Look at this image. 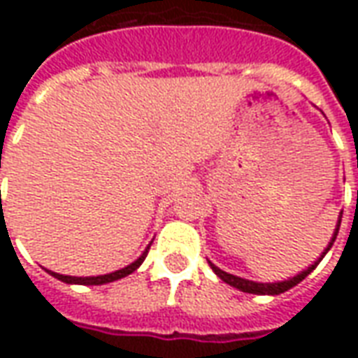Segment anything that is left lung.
Here are the masks:
<instances>
[{
	"label": "left lung",
	"mask_w": 358,
	"mask_h": 358,
	"mask_svg": "<svg viewBox=\"0 0 358 358\" xmlns=\"http://www.w3.org/2000/svg\"><path fill=\"white\" fill-rule=\"evenodd\" d=\"M343 215V213H341ZM341 215H339V220H338V226H336V232H334V236H331V241L328 243V248L324 249V253L320 255V259L316 261L315 264H310L307 270H303V272H299L297 276L289 278V280H284V282H272V284H261V282H251V280H245V278H240V276H234V274H228V272H224V270H220L218 266H215L213 263L210 264V268L215 270V274H217L222 282H226L228 285H232V287H236V289H240V292H245V293H255V295H280V293L287 292V289H292L293 285H297L301 282V280H305V278L313 272V270L316 268V264L322 261V257L330 251V248L334 245V241H336V238H338V232H339V224H341Z\"/></svg>",
	"instance_id": "1"
}]
</instances>
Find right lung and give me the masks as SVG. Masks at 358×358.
Here are the masks:
<instances>
[{
  "label": "right lung",
  "instance_id": "right-lung-1",
  "mask_svg": "<svg viewBox=\"0 0 358 358\" xmlns=\"http://www.w3.org/2000/svg\"><path fill=\"white\" fill-rule=\"evenodd\" d=\"M153 243V241H151ZM151 243L148 245V249L143 251L140 255V259H136L132 264H128L124 268L117 270V272H110V274H103V276H88V278H78V276H65V274H57V272H51L48 270L51 276L57 278L61 282H65V284H80V285H101V284H109V282H115V280H120V278L128 276V274H132L134 270L138 268L143 261H145V257H148V251L151 248Z\"/></svg>",
  "mask_w": 358,
  "mask_h": 358
}]
</instances>
